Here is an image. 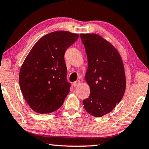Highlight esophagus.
<instances>
[{
    "instance_id": "34e87169",
    "label": "esophagus",
    "mask_w": 149,
    "mask_h": 149,
    "mask_svg": "<svg viewBox=\"0 0 149 149\" xmlns=\"http://www.w3.org/2000/svg\"><path fill=\"white\" fill-rule=\"evenodd\" d=\"M80 84H81V81L78 80V81H74V83H73V86H74V87H76V86H78L79 85H80Z\"/></svg>"
}]
</instances>
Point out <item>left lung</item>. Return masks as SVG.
Wrapping results in <instances>:
<instances>
[{
	"label": "left lung",
	"mask_w": 149,
	"mask_h": 149,
	"mask_svg": "<svg viewBox=\"0 0 149 149\" xmlns=\"http://www.w3.org/2000/svg\"><path fill=\"white\" fill-rule=\"evenodd\" d=\"M88 57L85 78L90 94L83 104L89 114L102 117L123 98L126 76L120 55L110 42L94 33L80 34Z\"/></svg>",
	"instance_id": "obj_1"
}]
</instances>
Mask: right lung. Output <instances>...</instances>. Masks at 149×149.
<instances>
[{"label": "right lung", "instance_id": "1", "mask_svg": "<svg viewBox=\"0 0 149 149\" xmlns=\"http://www.w3.org/2000/svg\"><path fill=\"white\" fill-rule=\"evenodd\" d=\"M69 31L42 37L29 53L19 72V85L26 103L35 112L48 114L63 105L70 92L64 54L78 39Z\"/></svg>", "mask_w": 149, "mask_h": 149}]
</instances>
